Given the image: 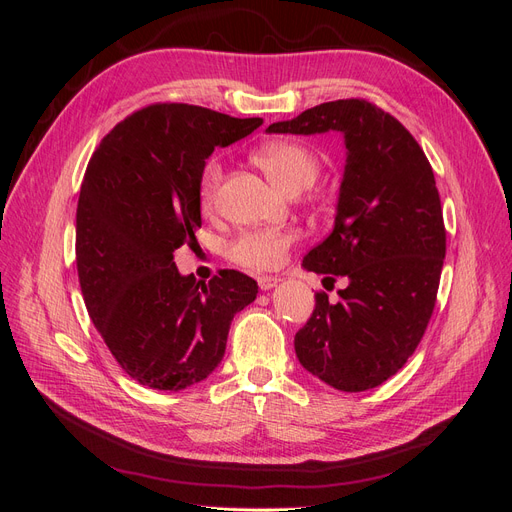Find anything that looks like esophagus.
<instances>
[{"mask_svg":"<svg viewBox=\"0 0 512 512\" xmlns=\"http://www.w3.org/2000/svg\"><path fill=\"white\" fill-rule=\"evenodd\" d=\"M277 282H280V280H277V277H271V275H260L258 277V286H260V290H265V292L275 288Z\"/></svg>","mask_w":512,"mask_h":512,"instance_id":"1","label":"esophagus"}]
</instances>
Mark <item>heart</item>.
<instances>
[{
	"label": "heart",
	"mask_w": 512,
	"mask_h": 512,
	"mask_svg": "<svg viewBox=\"0 0 512 512\" xmlns=\"http://www.w3.org/2000/svg\"><path fill=\"white\" fill-rule=\"evenodd\" d=\"M256 164L265 175L286 194H299L307 190L318 177V160L305 145L294 141H275L262 147L256 156ZM222 181L220 162L211 160L200 175V203L211 207L218 196ZM297 241L294 230L280 228H254L245 230L230 243L228 256L232 262L254 271H271L284 262L292 243Z\"/></svg>",
	"instance_id": "1"
}]
</instances>
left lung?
Segmentation results:
<instances>
[{"label": "left lung", "instance_id": "8db88e82", "mask_svg": "<svg viewBox=\"0 0 512 512\" xmlns=\"http://www.w3.org/2000/svg\"><path fill=\"white\" fill-rule=\"evenodd\" d=\"M269 134H344L346 164L331 235L307 271L346 277L294 335L299 363L337 391L374 389L406 365L436 305L446 230L433 170L414 136L367 100H335L271 123Z\"/></svg>", "mask_w": 512, "mask_h": 512}]
</instances>
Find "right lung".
Instances as JSON below:
<instances>
[{
  "label": "right lung",
  "instance_id": "1",
  "mask_svg": "<svg viewBox=\"0 0 512 512\" xmlns=\"http://www.w3.org/2000/svg\"><path fill=\"white\" fill-rule=\"evenodd\" d=\"M260 123L151 104L117 123L89 160L76 207L83 299L121 369L149 389L205 380L224 359L232 318L256 299L252 277L224 269L196 282L173 254L196 241L205 160Z\"/></svg>",
  "mask_w": 512,
  "mask_h": 512
}]
</instances>
